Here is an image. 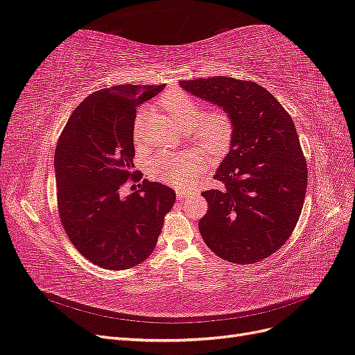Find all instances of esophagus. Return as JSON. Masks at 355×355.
Wrapping results in <instances>:
<instances>
[{
  "label": "esophagus",
  "mask_w": 355,
  "mask_h": 355,
  "mask_svg": "<svg viewBox=\"0 0 355 355\" xmlns=\"http://www.w3.org/2000/svg\"><path fill=\"white\" fill-rule=\"evenodd\" d=\"M191 194H192V191H188V189H180L176 192L178 200H187Z\"/></svg>",
  "instance_id": "34e87169"
}]
</instances>
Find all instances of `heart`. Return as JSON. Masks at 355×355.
Here are the masks:
<instances>
[{"instance_id":"heart-1","label":"heart","mask_w":355,"mask_h":355,"mask_svg":"<svg viewBox=\"0 0 355 355\" xmlns=\"http://www.w3.org/2000/svg\"><path fill=\"white\" fill-rule=\"evenodd\" d=\"M161 106L173 118V121L188 132L191 142L206 157H219L227 153L234 136V120L225 108L202 111L201 103L189 93L175 89L167 92L159 101ZM144 112H139L135 121V139L142 137ZM200 167V157L185 153L173 155L161 153L148 164V173L153 179L175 187H184L196 178Z\"/></svg>"}]
</instances>
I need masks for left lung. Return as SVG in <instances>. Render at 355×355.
<instances>
[{"instance_id": "obj_1", "label": "left lung", "mask_w": 355, "mask_h": 355, "mask_svg": "<svg viewBox=\"0 0 355 355\" xmlns=\"http://www.w3.org/2000/svg\"><path fill=\"white\" fill-rule=\"evenodd\" d=\"M198 98L230 111V153L201 192L207 213L198 230L209 249L237 265L263 261L292 235L304 207L308 166L292 116L253 81L230 77L184 80Z\"/></svg>"}]
</instances>
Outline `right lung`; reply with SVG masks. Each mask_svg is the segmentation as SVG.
<instances>
[{"label":"right lung","mask_w":355,"mask_h":355,"mask_svg":"<svg viewBox=\"0 0 355 355\" xmlns=\"http://www.w3.org/2000/svg\"><path fill=\"white\" fill-rule=\"evenodd\" d=\"M163 87L121 84L94 92L59 136L55 171L62 227L75 249L105 270L144 262L176 200L173 189L148 179L123 196L127 182L142 179L133 170L136 108Z\"/></svg>","instance_id":"1"}]
</instances>
